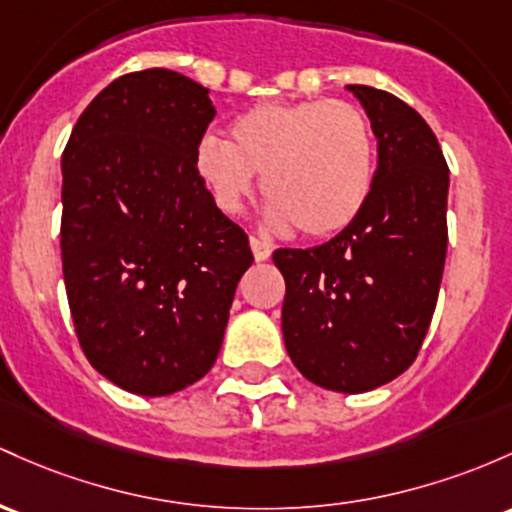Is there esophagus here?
Returning a JSON list of instances; mask_svg holds the SVG:
<instances>
[{
	"mask_svg": "<svg viewBox=\"0 0 512 512\" xmlns=\"http://www.w3.org/2000/svg\"><path fill=\"white\" fill-rule=\"evenodd\" d=\"M250 247H252V255H255L257 262H265V260H269V255H272V243H267V240H262V238H255V235L250 238Z\"/></svg>",
	"mask_w": 512,
	"mask_h": 512,
	"instance_id": "34e87169",
	"label": "esophagus"
}]
</instances>
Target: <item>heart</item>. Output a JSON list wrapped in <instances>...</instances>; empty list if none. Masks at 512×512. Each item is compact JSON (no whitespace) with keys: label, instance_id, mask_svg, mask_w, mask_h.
I'll list each match as a JSON object with an SVG mask.
<instances>
[{"label":"heart","instance_id":"b5f03b06","mask_svg":"<svg viewBox=\"0 0 512 512\" xmlns=\"http://www.w3.org/2000/svg\"><path fill=\"white\" fill-rule=\"evenodd\" d=\"M194 167L223 213L243 209L262 174L272 226L330 238L367 206L376 140L362 109L347 101H265L230 123V143L201 138Z\"/></svg>","mask_w":512,"mask_h":512}]
</instances>
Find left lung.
<instances>
[{"mask_svg": "<svg viewBox=\"0 0 512 512\" xmlns=\"http://www.w3.org/2000/svg\"><path fill=\"white\" fill-rule=\"evenodd\" d=\"M376 136L367 206L333 240L272 255L284 274V345L313 384L362 393L418 357L447 257L449 170L435 133L406 101L347 84Z\"/></svg>", "mask_w": 512, "mask_h": 512, "instance_id": "1", "label": "left lung"}]
</instances>
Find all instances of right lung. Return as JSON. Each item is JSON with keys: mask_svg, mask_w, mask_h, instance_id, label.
<instances>
[{"mask_svg": "<svg viewBox=\"0 0 512 512\" xmlns=\"http://www.w3.org/2000/svg\"><path fill=\"white\" fill-rule=\"evenodd\" d=\"M213 116L209 89L153 67L101 89L65 145L72 323L89 364L138 396L182 391L209 372L252 265L245 230L194 167Z\"/></svg>", "mask_w": 512, "mask_h": 512, "instance_id": "add662e5", "label": "right lung"}]
</instances>
